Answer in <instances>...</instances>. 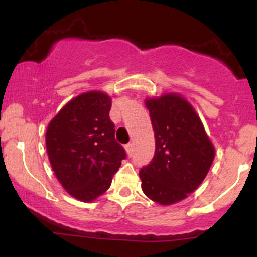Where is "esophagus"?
<instances>
[{"mask_svg":"<svg viewBox=\"0 0 257 257\" xmlns=\"http://www.w3.org/2000/svg\"><path fill=\"white\" fill-rule=\"evenodd\" d=\"M124 147H125V151H126V153H128V155H132L133 149H134V145H133L132 143H129V144H126V145H125Z\"/></svg>","mask_w":257,"mask_h":257,"instance_id":"obj_1","label":"esophagus"}]
</instances>
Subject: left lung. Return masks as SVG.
<instances>
[{"instance_id": "8db88e82", "label": "left lung", "mask_w": 257, "mask_h": 257, "mask_svg": "<svg viewBox=\"0 0 257 257\" xmlns=\"http://www.w3.org/2000/svg\"><path fill=\"white\" fill-rule=\"evenodd\" d=\"M150 111L156 150L139 172L144 193L169 205L185 199L202 184L215 157V149L200 118L178 94L145 101Z\"/></svg>"}]
</instances>
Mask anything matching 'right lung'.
Listing matches in <instances>:
<instances>
[{
    "label": "right lung",
    "mask_w": 257,
    "mask_h": 257,
    "mask_svg": "<svg viewBox=\"0 0 257 257\" xmlns=\"http://www.w3.org/2000/svg\"><path fill=\"white\" fill-rule=\"evenodd\" d=\"M110 110V96L88 91L67 102L47 128V153L55 176L82 202L105 193L126 157L114 139Z\"/></svg>",
    "instance_id": "right-lung-1"
}]
</instances>
